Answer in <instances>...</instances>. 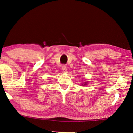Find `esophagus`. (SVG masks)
Listing matches in <instances>:
<instances>
[{"mask_svg":"<svg viewBox=\"0 0 133 133\" xmlns=\"http://www.w3.org/2000/svg\"><path fill=\"white\" fill-rule=\"evenodd\" d=\"M62 70L63 73H66L67 72V67L65 65H63L62 66Z\"/></svg>","mask_w":133,"mask_h":133,"instance_id":"34e87169","label":"esophagus"}]
</instances>
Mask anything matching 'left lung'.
Returning <instances> with one entry per match:
<instances>
[{
    "instance_id": "obj_1",
    "label": "left lung",
    "mask_w": 133,
    "mask_h": 133,
    "mask_svg": "<svg viewBox=\"0 0 133 133\" xmlns=\"http://www.w3.org/2000/svg\"><path fill=\"white\" fill-rule=\"evenodd\" d=\"M85 85H86V84H85Z\"/></svg>"
}]
</instances>
